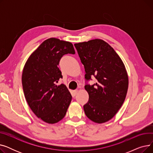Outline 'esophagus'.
I'll use <instances>...</instances> for the list:
<instances>
[{
  "mask_svg": "<svg viewBox=\"0 0 153 153\" xmlns=\"http://www.w3.org/2000/svg\"><path fill=\"white\" fill-rule=\"evenodd\" d=\"M78 92H79V90H74V91H72V95H73L74 96H75L78 93Z\"/></svg>",
  "mask_w": 153,
  "mask_h": 153,
  "instance_id": "34e87169",
  "label": "esophagus"
}]
</instances>
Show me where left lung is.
Masks as SVG:
<instances>
[{
    "mask_svg": "<svg viewBox=\"0 0 153 153\" xmlns=\"http://www.w3.org/2000/svg\"><path fill=\"white\" fill-rule=\"evenodd\" d=\"M85 68L86 80L94 76L96 82L85 85L89 101L84 105L85 115L103 123L113 118L125 100L128 76L125 64L114 49L101 39L75 43Z\"/></svg>",
    "mask_w": 153,
    "mask_h": 153,
    "instance_id": "1",
    "label": "left lung"
}]
</instances>
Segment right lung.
Instances as JSON below:
<instances>
[{
    "label": "right lung",
    "mask_w": 153,
    "mask_h": 153,
    "mask_svg": "<svg viewBox=\"0 0 153 153\" xmlns=\"http://www.w3.org/2000/svg\"><path fill=\"white\" fill-rule=\"evenodd\" d=\"M75 54L71 43L48 38L31 54L24 66L22 81L24 95L35 115L54 124L65 117L72 100L67 87L56 85L62 77L58 68L64 54Z\"/></svg>",
    "instance_id": "obj_1"
}]
</instances>
